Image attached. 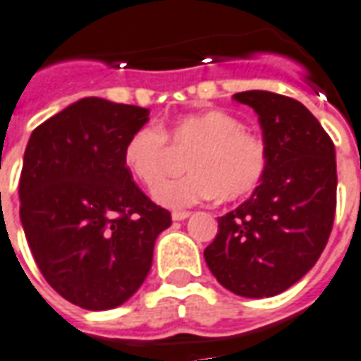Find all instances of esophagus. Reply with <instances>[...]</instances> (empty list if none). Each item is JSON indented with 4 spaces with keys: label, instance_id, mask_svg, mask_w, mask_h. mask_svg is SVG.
Returning <instances> with one entry per match:
<instances>
[{
    "label": "esophagus",
    "instance_id": "esophagus-1",
    "mask_svg": "<svg viewBox=\"0 0 361 361\" xmlns=\"http://www.w3.org/2000/svg\"><path fill=\"white\" fill-rule=\"evenodd\" d=\"M189 215H191L189 211H173L172 219H173V221H185Z\"/></svg>",
    "mask_w": 361,
    "mask_h": 361
}]
</instances>
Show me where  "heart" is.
Returning <instances> with one entry per match:
<instances>
[{
	"mask_svg": "<svg viewBox=\"0 0 361 361\" xmlns=\"http://www.w3.org/2000/svg\"><path fill=\"white\" fill-rule=\"evenodd\" d=\"M168 137L194 148L186 161L190 172L154 189V199L166 207L183 209L215 197H244L266 173L268 152L262 138L244 130V123L231 113L207 109L178 117L166 133L154 125H142L127 138L125 168L146 188L161 180Z\"/></svg>",
	"mask_w": 361,
	"mask_h": 361,
	"instance_id": "obj_1",
	"label": "heart"
}]
</instances>
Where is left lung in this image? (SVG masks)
<instances>
[{
	"label": "left lung",
	"instance_id": "1",
	"mask_svg": "<svg viewBox=\"0 0 361 361\" xmlns=\"http://www.w3.org/2000/svg\"><path fill=\"white\" fill-rule=\"evenodd\" d=\"M233 97L256 111L268 166L250 197L219 216L203 256L221 286L262 299L297 283L324 250L336 211V154L297 99L262 90Z\"/></svg>",
	"mask_w": 361,
	"mask_h": 361
}]
</instances>
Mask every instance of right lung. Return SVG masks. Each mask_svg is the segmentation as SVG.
<instances>
[{
  "label": "right lung",
  "instance_id": "right-lung-1",
  "mask_svg": "<svg viewBox=\"0 0 361 361\" xmlns=\"http://www.w3.org/2000/svg\"><path fill=\"white\" fill-rule=\"evenodd\" d=\"M148 113L84 97L35 128L25 148L19 215L29 248L50 287L87 311L137 293L158 234L172 224L123 162Z\"/></svg>",
  "mask_w": 361,
  "mask_h": 361
}]
</instances>
